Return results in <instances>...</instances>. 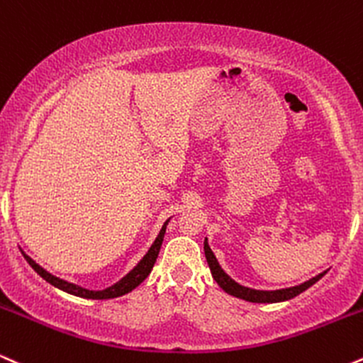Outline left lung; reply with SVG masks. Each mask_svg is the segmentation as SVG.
Returning <instances> with one entry per match:
<instances>
[{
    "instance_id": "left-lung-1",
    "label": "left lung",
    "mask_w": 363,
    "mask_h": 363,
    "mask_svg": "<svg viewBox=\"0 0 363 363\" xmlns=\"http://www.w3.org/2000/svg\"><path fill=\"white\" fill-rule=\"evenodd\" d=\"M203 251H206V258H207L208 268H211V274H212V277H214L216 282L219 284V287L223 289L224 292H228L229 296H234V297H238V299L248 301V302L274 304V302H284V301L294 299V297L299 296L301 292L308 291L311 285L316 284L321 277L326 275V272H323V274L313 277V279H309L308 282L296 285V287L279 289V291H257V289H250V287H245V285L238 284L236 280H233L231 277L225 274V272L223 270V267H220L219 262H217L214 251H212L211 246H208L207 238H206V241H203Z\"/></svg>"
}]
</instances>
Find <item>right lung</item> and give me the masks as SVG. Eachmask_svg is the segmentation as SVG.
Segmentation results:
<instances>
[{
	"label": "right lung",
	"mask_w": 363,
	"mask_h": 363,
	"mask_svg": "<svg viewBox=\"0 0 363 363\" xmlns=\"http://www.w3.org/2000/svg\"><path fill=\"white\" fill-rule=\"evenodd\" d=\"M168 223H169V219L163 224V228H161V231H160V234H157L155 242H152L151 248L147 250V253L144 255L143 259H140L138 265L132 268V270L125 277H122L118 282H115L113 285H110V287L104 289V291H89V289L81 287V285L71 284V282H67V280L59 279V277L49 274L45 268H42L38 263L33 262V259L30 258L27 253H23V251H21V253H23V257L28 262V265L32 267L33 270H35L37 274L45 280V282H49L50 285H54V287H57L59 291H64V292L71 294V296H76V297H83V299H113V297H121V296H123V294H129L134 291V289L138 287V285L143 284L144 280H146V277L151 274L152 267H155V263H156L157 255H160L161 245H163V238H164L166 225H168Z\"/></svg>",
	"instance_id": "right-lung-1"
}]
</instances>
